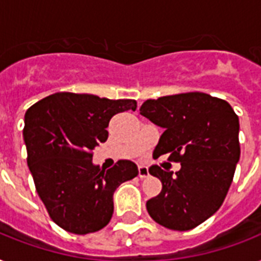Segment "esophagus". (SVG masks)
Here are the masks:
<instances>
[{"label": "esophagus", "instance_id": "1", "mask_svg": "<svg viewBox=\"0 0 261 261\" xmlns=\"http://www.w3.org/2000/svg\"><path fill=\"white\" fill-rule=\"evenodd\" d=\"M138 176L139 177H147V176H149V168H147L146 165H139Z\"/></svg>", "mask_w": 261, "mask_h": 261}]
</instances>
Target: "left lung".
I'll list each match as a JSON object with an SVG mask.
<instances>
[{"label": "left lung", "mask_w": 261, "mask_h": 261, "mask_svg": "<svg viewBox=\"0 0 261 261\" xmlns=\"http://www.w3.org/2000/svg\"><path fill=\"white\" fill-rule=\"evenodd\" d=\"M139 114L165 130L153 155L169 153L181 164L174 174L151 165L163 190L147 200V213L172 230L194 229L218 211L230 188L240 160L239 116L229 102L202 92L146 100Z\"/></svg>", "instance_id": "8db88e82"}]
</instances>
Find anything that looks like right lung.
<instances>
[{
	"mask_svg": "<svg viewBox=\"0 0 261 261\" xmlns=\"http://www.w3.org/2000/svg\"><path fill=\"white\" fill-rule=\"evenodd\" d=\"M135 108L131 98L58 92L25 112L22 137L35 187L51 219L66 231L88 234L107 226L114 192L138 174L127 160L108 171L92 163V150L108 138L111 118Z\"/></svg>",
	"mask_w": 261,
	"mask_h": 261,
	"instance_id": "obj_1",
	"label": "right lung"
}]
</instances>
